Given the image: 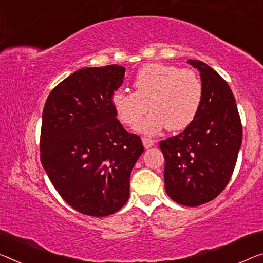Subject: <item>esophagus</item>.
<instances>
[{"label":"esophagus","instance_id":"obj_1","mask_svg":"<svg viewBox=\"0 0 263 263\" xmlns=\"http://www.w3.org/2000/svg\"><path fill=\"white\" fill-rule=\"evenodd\" d=\"M142 142H143V145H144L145 149L152 148L153 145L155 144V141L152 140V139H148V137H142Z\"/></svg>","mask_w":263,"mask_h":263}]
</instances>
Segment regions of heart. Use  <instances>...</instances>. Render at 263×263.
Listing matches in <instances>:
<instances>
[{
  "label": "heart",
  "instance_id": "obj_1",
  "mask_svg": "<svg viewBox=\"0 0 263 263\" xmlns=\"http://www.w3.org/2000/svg\"><path fill=\"white\" fill-rule=\"evenodd\" d=\"M133 87L134 92L118 90L112 94V108L121 122L130 127L151 109V114L137 127L148 135L165 127L173 132L187 128L196 118L203 98V87L195 71L163 63L141 67Z\"/></svg>",
  "mask_w": 263,
  "mask_h": 263
}]
</instances>
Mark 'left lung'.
Masks as SVG:
<instances>
[{
    "label": "left lung",
    "mask_w": 263,
    "mask_h": 263,
    "mask_svg": "<svg viewBox=\"0 0 263 263\" xmlns=\"http://www.w3.org/2000/svg\"><path fill=\"white\" fill-rule=\"evenodd\" d=\"M203 98L193 122L179 135L160 142L164 156V188L177 203L196 207L212 201L228 184L242 142V124L232 89L202 61Z\"/></svg>",
    "instance_id": "left-lung-1"
}]
</instances>
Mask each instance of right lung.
Segmentation results:
<instances>
[{"label":"right lung","instance_id":"add662e5","mask_svg":"<svg viewBox=\"0 0 263 263\" xmlns=\"http://www.w3.org/2000/svg\"><path fill=\"white\" fill-rule=\"evenodd\" d=\"M124 71L118 64L75 71L43 108L42 165L62 199L84 215L107 216L126 204L132 169L143 153L141 137L122 127L111 104Z\"/></svg>","mask_w":263,"mask_h":263}]
</instances>
